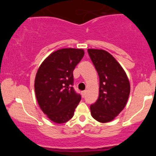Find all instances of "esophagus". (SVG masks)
<instances>
[{"label": "esophagus", "instance_id": "obj_1", "mask_svg": "<svg viewBox=\"0 0 156 156\" xmlns=\"http://www.w3.org/2000/svg\"><path fill=\"white\" fill-rule=\"evenodd\" d=\"M86 91H83V92H81V95H82V97H83V98H84V97H85V94H86Z\"/></svg>", "mask_w": 156, "mask_h": 156}]
</instances>
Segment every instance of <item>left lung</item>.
Returning a JSON list of instances; mask_svg holds the SVG:
<instances>
[{
	"instance_id": "left-lung-1",
	"label": "left lung",
	"mask_w": 156,
	"mask_h": 156,
	"mask_svg": "<svg viewBox=\"0 0 156 156\" xmlns=\"http://www.w3.org/2000/svg\"><path fill=\"white\" fill-rule=\"evenodd\" d=\"M100 79L99 97L90 105L91 114L100 122L113 120L125 108L130 94L126 73L117 60L103 50L88 49Z\"/></svg>"
}]
</instances>
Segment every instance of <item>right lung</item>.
Wrapping results in <instances>:
<instances>
[{"label":"right lung","instance_id":"right-lung-1","mask_svg":"<svg viewBox=\"0 0 156 156\" xmlns=\"http://www.w3.org/2000/svg\"><path fill=\"white\" fill-rule=\"evenodd\" d=\"M83 55L82 49L58 50L42 62L36 75L34 89L39 107L55 123L69 120L81 99L73 87V70Z\"/></svg>","mask_w":156,"mask_h":156}]
</instances>
